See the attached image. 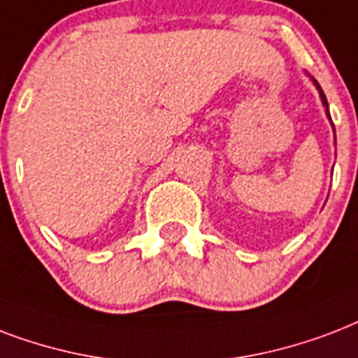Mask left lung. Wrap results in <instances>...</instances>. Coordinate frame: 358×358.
Returning <instances> with one entry per match:
<instances>
[{
	"instance_id": "obj_1",
	"label": "left lung",
	"mask_w": 358,
	"mask_h": 358,
	"mask_svg": "<svg viewBox=\"0 0 358 358\" xmlns=\"http://www.w3.org/2000/svg\"><path fill=\"white\" fill-rule=\"evenodd\" d=\"M314 84H315V87H317V90H320L321 101H323V104H325V108H327V115H329V119H331V113H329V104H327V96H325V93H323V90H321L320 84H317V82H315V80H314ZM332 129H334V124H332Z\"/></svg>"
}]
</instances>
